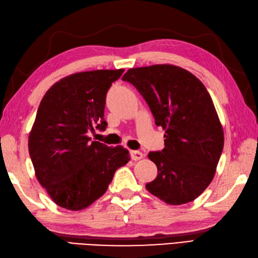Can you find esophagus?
Here are the masks:
<instances>
[{"label":"esophagus","instance_id":"esophagus-1","mask_svg":"<svg viewBox=\"0 0 258 258\" xmlns=\"http://www.w3.org/2000/svg\"><path fill=\"white\" fill-rule=\"evenodd\" d=\"M143 157H144V154L141 152H138V151L131 152V158L134 159V161H139V159H142Z\"/></svg>","mask_w":258,"mask_h":258}]
</instances>
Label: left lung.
Segmentation results:
<instances>
[{
	"label": "left lung",
	"mask_w": 258,
	"mask_h": 258,
	"mask_svg": "<svg viewBox=\"0 0 258 258\" xmlns=\"http://www.w3.org/2000/svg\"><path fill=\"white\" fill-rule=\"evenodd\" d=\"M134 85L165 134V148L150 152L157 177L146 190L170 205L189 203L210 185L224 149V129L205 86L175 65L130 68Z\"/></svg>",
	"instance_id": "1"
}]
</instances>
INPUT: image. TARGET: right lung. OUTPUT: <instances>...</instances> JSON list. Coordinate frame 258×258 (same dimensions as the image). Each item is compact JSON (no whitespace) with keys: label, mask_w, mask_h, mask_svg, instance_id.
<instances>
[{"label":"right lung","mask_w":258,"mask_h":258,"mask_svg":"<svg viewBox=\"0 0 258 258\" xmlns=\"http://www.w3.org/2000/svg\"><path fill=\"white\" fill-rule=\"evenodd\" d=\"M123 69L69 75L55 82L41 101L28 139L40 184L58 206L81 211L100 199L115 171L130 161L129 151L91 141L89 131L105 130L108 89Z\"/></svg>","instance_id":"1"}]
</instances>
